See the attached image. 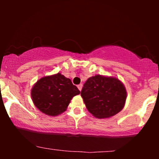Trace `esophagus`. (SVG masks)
Segmentation results:
<instances>
[{"label": "esophagus", "instance_id": "34e87169", "mask_svg": "<svg viewBox=\"0 0 159 159\" xmlns=\"http://www.w3.org/2000/svg\"><path fill=\"white\" fill-rule=\"evenodd\" d=\"M77 88H78V89H79L80 90H82V84H78V85H77Z\"/></svg>", "mask_w": 159, "mask_h": 159}]
</instances>
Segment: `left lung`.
<instances>
[{"mask_svg": "<svg viewBox=\"0 0 159 159\" xmlns=\"http://www.w3.org/2000/svg\"><path fill=\"white\" fill-rule=\"evenodd\" d=\"M81 96L86 108L99 119L114 116L125 106L127 92L116 78L95 75L84 84Z\"/></svg>", "mask_w": 159, "mask_h": 159, "instance_id": "1", "label": "left lung"}]
</instances>
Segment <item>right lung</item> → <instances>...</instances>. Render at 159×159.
Wrapping results in <instances>:
<instances>
[{"instance_id": "1", "label": "right lung", "mask_w": 159, "mask_h": 159, "mask_svg": "<svg viewBox=\"0 0 159 159\" xmlns=\"http://www.w3.org/2000/svg\"><path fill=\"white\" fill-rule=\"evenodd\" d=\"M80 93L70 79L58 73L38 80L32 89L31 96L40 111L57 116L66 111L71 98Z\"/></svg>"}]
</instances>
